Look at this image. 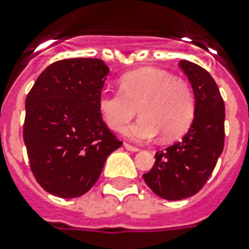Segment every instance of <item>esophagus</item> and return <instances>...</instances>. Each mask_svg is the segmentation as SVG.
Returning <instances> with one entry per match:
<instances>
[{"label":"esophagus","instance_id":"1","mask_svg":"<svg viewBox=\"0 0 249 249\" xmlns=\"http://www.w3.org/2000/svg\"><path fill=\"white\" fill-rule=\"evenodd\" d=\"M124 147L128 150V151H132V152H137L140 151V148L136 147V146H132V144L129 143H124Z\"/></svg>","mask_w":249,"mask_h":249}]
</instances>
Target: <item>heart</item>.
I'll return each instance as SVG.
<instances>
[{
  "instance_id": "heart-1",
  "label": "heart",
  "mask_w": 249,
  "mask_h": 249,
  "mask_svg": "<svg viewBox=\"0 0 249 249\" xmlns=\"http://www.w3.org/2000/svg\"><path fill=\"white\" fill-rule=\"evenodd\" d=\"M120 91H102L98 109L107 126L121 130L136 116L142 117L124 129L136 142H147L159 132L164 140L181 137L195 116V98L190 85L158 68H141L120 77Z\"/></svg>"
}]
</instances>
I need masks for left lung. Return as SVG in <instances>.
Masks as SVG:
<instances>
[{"label": "left lung", "mask_w": 249, "mask_h": 249, "mask_svg": "<svg viewBox=\"0 0 249 249\" xmlns=\"http://www.w3.org/2000/svg\"><path fill=\"white\" fill-rule=\"evenodd\" d=\"M191 83L195 116L183 138L155 154L144 182L166 200H181L199 193L212 174L225 144V103L216 81L200 66L181 60Z\"/></svg>", "instance_id": "left-lung-1"}]
</instances>
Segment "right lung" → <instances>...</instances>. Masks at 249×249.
Instances as JSON below:
<instances>
[{"label": "right lung", "mask_w": 249, "mask_h": 249, "mask_svg": "<svg viewBox=\"0 0 249 249\" xmlns=\"http://www.w3.org/2000/svg\"><path fill=\"white\" fill-rule=\"evenodd\" d=\"M108 71L95 58L58 60L29 90L23 138L33 176L52 195L88 193L106 159L123 144L98 109Z\"/></svg>", "instance_id": "right-lung-1"}]
</instances>
